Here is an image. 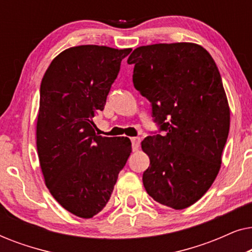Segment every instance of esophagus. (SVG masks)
I'll use <instances>...</instances> for the list:
<instances>
[{"label": "esophagus", "instance_id": "obj_1", "mask_svg": "<svg viewBox=\"0 0 252 252\" xmlns=\"http://www.w3.org/2000/svg\"><path fill=\"white\" fill-rule=\"evenodd\" d=\"M130 141H132V148H133V150H137V149H139L140 142H141L140 137H132V139H130Z\"/></svg>", "mask_w": 252, "mask_h": 252}]
</instances>
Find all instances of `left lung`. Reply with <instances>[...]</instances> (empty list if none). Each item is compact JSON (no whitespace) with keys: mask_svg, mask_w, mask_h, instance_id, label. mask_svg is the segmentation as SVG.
I'll return each mask as SVG.
<instances>
[{"mask_svg":"<svg viewBox=\"0 0 252 252\" xmlns=\"http://www.w3.org/2000/svg\"><path fill=\"white\" fill-rule=\"evenodd\" d=\"M127 63L134 64V87L166 132L141 143L150 159L144 188L160 204L188 208L218 175L228 137L230 111L218 67L204 48L190 42L139 47Z\"/></svg>","mask_w":252,"mask_h":252,"instance_id":"8db88e82","label":"left lung"}]
</instances>
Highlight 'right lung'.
<instances>
[{"label":"right lung","instance_id":"right-lung-1","mask_svg":"<svg viewBox=\"0 0 252 252\" xmlns=\"http://www.w3.org/2000/svg\"><path fill=\"white\" fill-rule=\"evenodd\" d=\"M130 51L95 44L68 48L41 81L36 148L44 184L80 218L102 211L132 153L128 137L97 135L94 124Z\"/></svg>","mask_w":252,"mask_h":252}]
</instances>
